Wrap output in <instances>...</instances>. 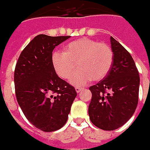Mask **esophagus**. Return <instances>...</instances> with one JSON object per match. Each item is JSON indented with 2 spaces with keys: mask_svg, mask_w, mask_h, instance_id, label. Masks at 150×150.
I'll list each match as a JSON object with an SVG mask.
<instances>
[{
  "mask_svg": "<svg viewBox=\"0 0 150 150\" xmlns=\"http://www.w3.org/2000/svg\"><path fill=\"white\" fill-rule=\"evenodd\" d=\"M75 89H76V92H77V93H80V92H81V90L83 89V88H80V87H76V88H75Z\"/></svg>",
  "mask_w": 150,
  "mask_h": 150,
  "instance_id": "obj_1",
  "label": "esophagus"
}]
</instances>
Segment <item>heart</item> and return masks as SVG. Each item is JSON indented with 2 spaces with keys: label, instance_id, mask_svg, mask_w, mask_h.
<instances>
[{
  "label": "heart",
  "instance_id": "heart-1",
  "mask_svg": "<svg viewBox=\"0 0 150 150\" xmlns=\"http://www.w3.org/2000/svg\"><path fill=\"white\" fill-rule=\"evenodd\" d=\"M113 62V52L105 43L81 38L64 47L62 52L52 54V62L57 74L62 79H71L75 86H83L90 79L98 81L108 73Z\"/></svg>",
  "mask_w": 150,
  "mask_h": 150
}]
</instances>
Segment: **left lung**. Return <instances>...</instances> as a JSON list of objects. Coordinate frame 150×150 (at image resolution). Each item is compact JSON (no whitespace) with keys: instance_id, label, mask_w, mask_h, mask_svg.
<instances>
[{"instance_id":"1","label":"left lung","mask_w":150,"mask_h":150,"mask_svg":"<svg viewBox=\"0 0 150 150\" xmlns=\"http://www.w3.org/2000/svg\"><path fill=\"white\" fill-rule=\"evenodd\" d=\"M113 62L103 80L89 88L91 122L103 130H114L129 121L139 102V74L130 53L110 38Z\"/></svg>"}]
</instances>
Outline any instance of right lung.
<instances>
[{
  "instance_id": "obj_1",
  "label": "right lung",
  "mask_w": 150,
  "mask_h": 150,
  "mask_svg": "<svg viewBox=\"0 0 150 150\" xmlns=\"http://www.w3.org/2000/svg\"><path fill=\"white\" fill-rule=\"evenodd\" d=\"M69 36L40 34L21 52L14 72L16 96L28 121L44 132L66 124L77 92L55 72L52 51Z\"/></svg>"
}]
</instances>
